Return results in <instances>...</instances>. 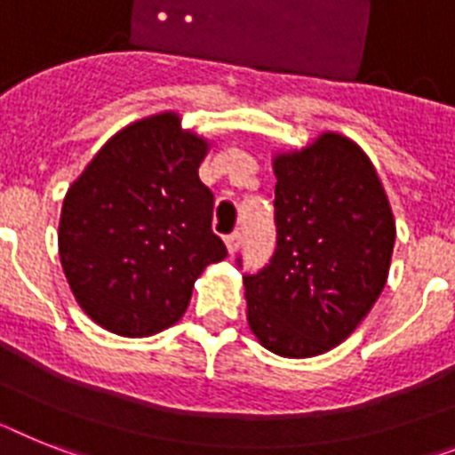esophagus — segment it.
<instances>
[{
    "label": "esophagus",
    "mask_w": 455,
    "mask_h": 455,
    "mask_svg": "<svg viewBox=\"0 0 455 455\" xmlns=\"http://www.w3.org/2000/svg\"><path fill=\"white\" fill-rule=\"evenodd\" d=\"M224 243H227L228 254L234 257L235 251H238V247H240V234H238V231H234V234H231V235H227V238H224Z\"/></svg>",
    "instance_id": "esophagus-1"
}]
</instances>
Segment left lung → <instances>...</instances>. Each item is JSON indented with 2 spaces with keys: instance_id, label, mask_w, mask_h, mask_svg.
Returning a JSON list of instances; mask_svg holds the SVG:
<instances>
[{
  "instance_id": "1",
  "label": "left lung",
  "mask_w": 455,
  "mask_h": 455,
  "mask_svg": "<svg viewBox=\"0 0 455 455\" xmlns=\"http://www.w3.org/2000/svg\"><path fill=\"white\" fill-rule=\"evenodd\" d=\"M273 171L277 250L245 277L247 323L277 356H319L379 299L395 220L370 156L342 133L277 152Z\"/></svg>"
}]
</instances>
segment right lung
I'll return each instance as SVG.
<instances>
[{
    "mask_svg": "<svg viewBox=\"0 0 455 455\" xmlns=\"http://www.w3.org/2000/svg\"><path fill=\"white\" fill-rule=\"evenodd\" d=\"M208 150L166 110L120 129L68 187L60 261L80 307L110 333L148 338L180 322L198 275L227 257L198 178Z\"/></svg>",
    "mask_w": 455,
    "mask_h": 455,
    "instance_id": "right-lung-1",
    "label": "right lung"
}]
</instances>
